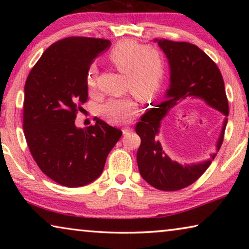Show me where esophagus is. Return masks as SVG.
I'll return each mask as SVG.
<instances>
[{
	"label": "esophagus",
	"mask_w": 249,
	"mask_h": 249,
	"mask_svg": "<svg viewBox=\"0 0 249 249\" xmlns=\"http://www.w3.org/2000/svg\"><path fill=\"white\" fill-rule=\"evenodd\" d=\"M122 130H123V134L126 135V134H128L129 132H132L133 128L130 127V126H125V127H123V129H122Z\"/></svg>",
	"instance_id": "obj_1"
}]
</instances>
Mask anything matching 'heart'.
Wrapping results in <instances>:
<instances>
[{
    "instance_id": "1",
    "label": "heart",
    "mask_w": 249,
    "mask_h": 249,
    "mask_svg": "<svg viewBox=\"0 0 249 249\" xmlns=\"http://www.w3.org/2000/svg\"><path fill=\"white\" fill-rule=\"evenodd\" d=\"M109 61L127 77V89L142 101H149L158 93L165 81L167 66L158 50L147 48L134 40H123L108 53ZM98 68L93 64L87 72V84L95 90ZM100 115L112 124L127 123L138 112L137 100L132 95L111 98L99 108Z\"/></svg>"
}]
</instances>
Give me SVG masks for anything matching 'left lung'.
Segmentation results:
<instances>
[{
	"instance_id": "obj_1",
	"label": "left lung",
	"mask_w": 249,
	"mask_h": 249,
	"mask_svg": "<svg viewBox=\"0 0 249 249\" xmlns=\"http://www.w3.org/2000/svg\"><path fill=\"white\" fill-rule=\"evenodd\" d=\"M168 59L170 67V87L166 101L147 111L136 124L135 130L142 142L137 151V165L146 182L161 191L181 190L200 178L215 158L200 163L184 165L172 160L157 140L161 121L169 109L187 98H199L224 115L222 130L216 142L220 150L229 116V101L220 69L212 59L197 47L185 41L155 39Z\"/></svg>"
}]
</instances>
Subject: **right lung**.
<instances>
[{
    "instance_id": "obj_1",
    "label": "right lung",
    "mask_w": 249,
    "mask_h": 249,
    "mask_svg": "<svg viewBox=\"0 0 249 249\" xmlns=\"http://www.w3.org/2000/svg\"><path fill=\"white\" fill-rule=\"evenodd\" d=\"M111 41L67 37L45 50L24 89L23 128L28 148L44 174L61 185L89 184L102 174L122 130L95 119L78 128V111L88 101L87 72Z\"/></svg>"
}]
</instances>
